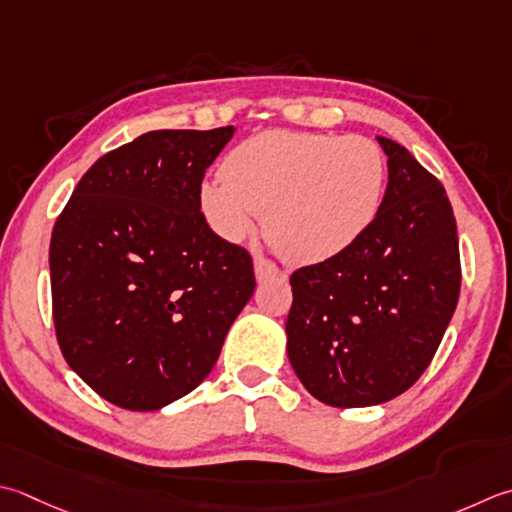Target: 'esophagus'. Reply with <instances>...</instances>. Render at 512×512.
Returning <instances> with one entry per match:
<instances>
[{"mask_svg":"<svg viewBox=\"0 0 512 512\" xmlns=\"http://www.w3.org/2000/svg\"><path fill=\"white\" fill-rule=\"evenodd\" d=\"M277 275H279V268L270 262V259H264V257L255 259V277L259 282H266V279L277 277Z\"/></svg>","mask_w":512,"mask_h":512,"instance_id":"esophagus-1","label":"esophagus"}]
</instances>
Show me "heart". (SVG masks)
I'll use <instances>...</instances> for the list:
<instances>
[{
  "label": "heart",
  "instance_id": "1",
  "mask_svg": "<svg viewBox=\"0 0 512 512\" xmlns=\"http://www.w3.org/2000/svg\"><path fill=\"white\" fill-rule=\"evenodd\" d=\"M222 173L199 186L208 226L239 244L266 215L268 242L293 264L326 262L355 246L386 190V157L362 135L268 130L230 150Z\"/></svg>",
  "mask_w": 512,
  "mask_h": 512
}]
</instances>
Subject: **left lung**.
I'll return each mask as SVG.
<instances>
[{
    "mask_svg": "<svg viewBox=\"0 0 512 512\" xmlns=\"http://www.w3.org/2000/svg\"><path fill=\"white\" fill-rule=\"evenodd\" d=\"M375 224L346 253L290 275L288 359L319 402L384 404L422 377L455 313L462 264L439 179L393 139Z\"/></svg>",
    "mask_w": 512,
    "mask_h": 512,
    "instance_id": "1",
    "label": "left lung"
}]
</instances>
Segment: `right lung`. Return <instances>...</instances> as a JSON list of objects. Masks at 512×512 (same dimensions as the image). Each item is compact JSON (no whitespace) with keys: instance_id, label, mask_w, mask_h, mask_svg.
Wrapping results in <instances>:
<instances>
[{"instance_id":"right-lung-1","label":"right lung","mask_w":512,"mask_h":512,"mask_svg":"<svg viewBox=\"0 0 512 512\" xmlns=\"http://www.w3.org/2000/svg\"><path fill=\"white\" fill-rule=\"evenodd\" d=\"M233 126L150 130L86 170L50 237L55 335L106 402L157 410L213 370L253 297V257L206 224L199 186Z\"/></svg>"}]
</instances>
